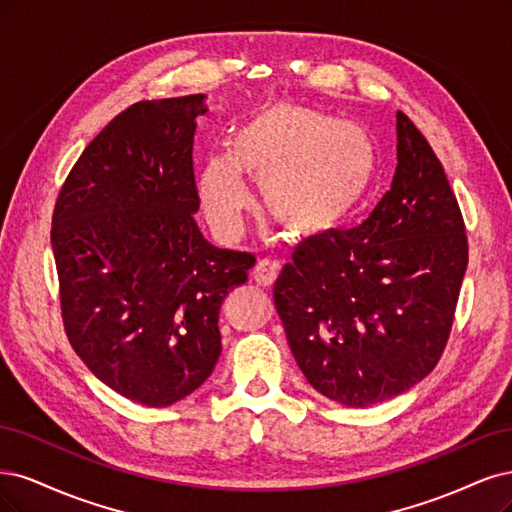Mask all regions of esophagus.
Here are the masks:
<instances>
[{
  "instance_id": "1",
  "label": "esophagus",
  "mask_w": 512,
  "mask_h": 512,
  "mask_svg": "<svg viewBox=\"0 0 512 512\" xmlns=\"http://www.w3.org/2000/svg\"><path fill=\"white\" fill-rule=\"evenodd\" d=\"M253 278L261 287H272L278 278V263L270 259H261L253 270Z\"/></svg>"
}]
</instances>
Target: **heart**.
<instances>
[{
	"label": "heart",
	"mask_w": 512,
	"mask_h": 512,
	"mask_svg": "<svg viewBox=\"0 0 512 512\" xmlns=\"http://www.w3.org/2000/svg\"><path fill=\"white\" fill-rule=\"evenodd\" d=\"M242 176L261 185L263 206L291 232L325 238L349 227L376 183L372 138L357 125L295 104L263 106L238 123L227 157H212L197 189L208 221L232 240L251 208Z\"/></svg>",
	"instance_id": "1"
}]
</instances>
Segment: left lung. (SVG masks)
<instances>
[{
    "label": "left lung",
    "mask_w": 512,
    "mask_h": 512,
    "mask_svg": "<svg viewBox=\"0 0 512 512\" xmlns=\"http://www.w3.org/2000/svg\"><path fill=\"white\" fill-rule=\"evenodd\" d=\"M466 266V225L447 174L398 112L391 189L357 229L302 244L274 285L308 383L353 408L415 387L447 346Z\"/></svg>",
    "instance_id": "left-lung-1"
}]
</instances>
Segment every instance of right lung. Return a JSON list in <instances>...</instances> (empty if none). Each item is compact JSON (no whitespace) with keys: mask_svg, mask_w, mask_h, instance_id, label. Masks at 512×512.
<instances>
[{"mask_svg":"<svg viewBox=\"0 0 512 512\" xmlns=\"http://www.w3.org/2000/svg\"><path fill=\"white\" fill-rule=\"evenodd\" d=\"M206 110L204 95L129 106L82 151L53 212L72 349L104 385L153 408L212 374L221 304L255 266L195 223L193 136Z\"/></svg>","mask_w":512,"mask_h":512,"instance_id":"1","label":"right lung"}]
</instances>
